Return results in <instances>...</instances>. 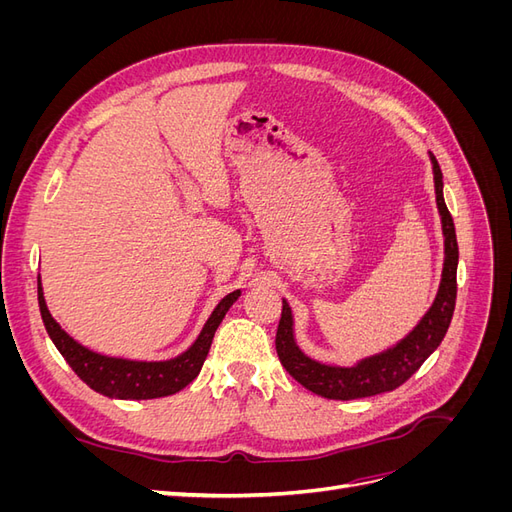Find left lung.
Returning a JSON list of instances; mask_svg holds the SVG:
<instances>
[{"instance_id": "1", "label": "left lung", "mask_w": 512, "mask_h": 512, "mask_svg": "<svg viewBox=\"0 0 512 512\" xmlns=\"http://www.w3.org/2000/svg\"><path fill=\"white\" fill-rule=\"evenodd\" d=\"M433 164V183H436V203L442 218L444 232V269L442 282L436 294V301L429 307V312L421 318V322L401 339L393 348L380 354L367 356L352 367H337L324 365L314 359H309L301 352L294 342L292 329V312L288 303L282 305L280 327L275 335V348L280 356L282 365L288 374L303 384L307 391H312L327 399H361L380 395L386 391H395L397 386L404 384L412 374H416L429 354L436 350L451 327L455 299H457V262H459V247L451 213L446 209L444 194H442V170L433 153H429Z\"/></svg>"}]
</instances>
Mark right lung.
<instances>
[{"label":"right lung","mask_w":512,"mask_h":512,"mask_svg":"<svg viewBox=\"0 0 512 512\" xmlns=\"http://www.w3.org/2000/svg\"><path fill=\"white\" fill-rule=\"evenodd\" d=\"M241 297V290L226 294V297L213 309L207 324L200 331L196 342L185 350L183 354L175 356L170 361H128V359H113V356H104L94 350L81 346L59 327L53 320L49 307L44 303L42 284L38 275V303L42 322L46 333L53 339L55 348L61 356L68 361L89 389L104 397L113 399H156L175 395L185 389L203 369V363L209 354L213 335L218 331L220 322L224 320L230 305Z\"/></svg>","instance_id":"right-lung-1"}]
</instances>
